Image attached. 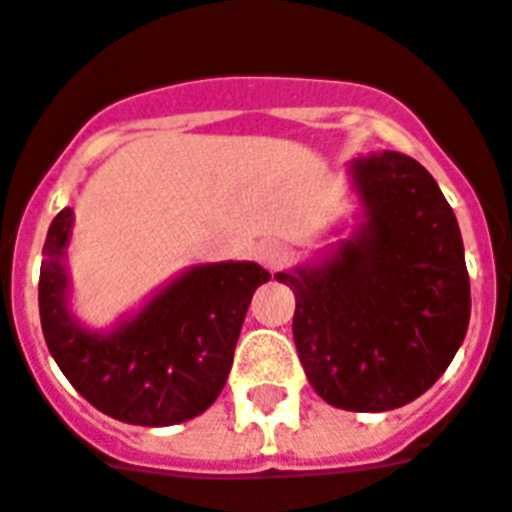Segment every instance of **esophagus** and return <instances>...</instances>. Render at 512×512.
<instances>
[{
  "instance_id": "34e87169",
  "label": "esophagus",
  "mask_w": 512,
  "mask_h": 512,
  "mask_svg": "<svg viewBox=\"0 0 512 512\" xmlns=\"http://www.w3.org/2000/svg\"><path fill=\"white\" fill-rule=\"evenodd\" d=\"M255 260L263 265V268H268L270 273H276V270H281L283 265L289 263V247L276 242V239H270V242L257 244Z\"/></svg>"
}]
</instances>
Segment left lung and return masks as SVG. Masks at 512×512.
Instances as JSON below:
<instances>
[{"label": "left lung", "mask_w": 512, "mask_h": 512, "mask_svg": "<svg viewBox=\"0 0 512 512\" xmlns=\"http://www.w3.org/2000/svg\"><path fill=\"white\" fill-rule=\"evenodd\" d=\"M362 213L320 260L276 273L296 296L309 385L346 411H390L429 390L471 317L463 239L422 163L382 150L349 163Z\"/></svg>", "instance_id": "obj_1"}]
</instances>
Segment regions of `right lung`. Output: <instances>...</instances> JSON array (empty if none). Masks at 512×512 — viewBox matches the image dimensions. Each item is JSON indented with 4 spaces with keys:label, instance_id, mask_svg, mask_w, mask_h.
Listing matches in <instances>:
<instances>
[{
    "label": "right lung",
    "instance_id": "obj_1",
    "mask_svg": "<svg viewBox=\"0 0 512 512\" xmlns=\"http://www.w3.org/2000/svg\"><path fill=\"white\" fill-rule=\"evenodd\" d=\"M70 208L49 226L38 309L54 362L111 419L171 427L203 414L229 377L244 315L270 273L257 263L192 265L111 330H90L72 315L64 268Z\"/></svg>",
    "mask_w": 512,
    "mask_h": 512
}]
</instances>
